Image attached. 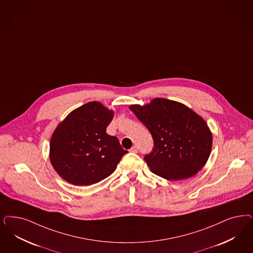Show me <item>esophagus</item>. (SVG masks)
Returning a JSON list of instances; mask_svg holds the SVG:
<instances>
[{"instance_id":"1","label":"esophagus","mask_w":253,"mask_h":253,"mask_svg":"<svg viewBox=\"0 0 253 253\" xmlns=\"http://www.w3.org/2000/svg\"><path fill=\"white\" fill-rule=\"evenodd\" d=\"M130 151H131V152H133V153H137V151H138V148H137L136 146H133V147H132V148L130 149Z\"/></svg>"}]
</instances>
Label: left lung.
Returning a JSON list of instances; mask_svg holds the SVG:
<instances>
[{
	"label": "left lung",
	"mask_w": 253,
	"mask_h": 253,
	"mask_svg": "<svg viewBox=\"0 0 253 253\" xmlns=\"http://www.w3.org/2000/svg\"><path fill=\"white\" fill-rule=\"evenodd\" d=\"M130 109L150 131L154 147L145 155L150 170L167 180H182L198 173L207 164L212 133L207 122L188 106L155 98Z\"/></svg>",
	"instance_id": "1"
}]
</instances>
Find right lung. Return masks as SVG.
<instances>
[{
  "instance_id": "right-lung-1",
  "label": "right lung",
  "mask_w": 253,
  "mask_h": 253,
  "mask_svg": "<svg viewBox=\"0 0 253 253\" xmlns=\"http://www.w3.org/2000/svg\"><path fill=\"white\" fill-rule=\"evenodd\" d=\"M114 112L99 102L75 109L61 122L50 139L49 159L55 171L76 186L98 183L116 170L128 151L106 133Z\"/></svg>"
}]
</instances>
